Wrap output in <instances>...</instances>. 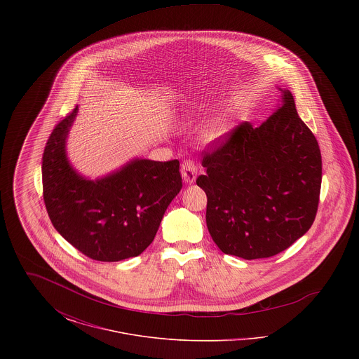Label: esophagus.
I'll return each instance as SVG.
<instances>
[{
    "mask_svg": "<svg viewBox=\"0 0 359 359\" xmlns=\"http://www.w3.org/2000/svg\"><path fill=\"white\" fill-rule=\"evenodd\" d=\"M198 175V167L195 165V163L192 160H186L182 164V176L187 183H194Z\"/></svg>",
    "mask_w": 359,
    "mask_h": 359,
    "instance_id": "1",
    "label": "esophagus"
}]
</instances>
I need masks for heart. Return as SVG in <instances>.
I'll return each instance as SVG.
<instances>
[{"mask_svg": "<svg viewBox=\"0 0 359 359\" xmlns=\"http://www.w3.org/2000/svg\"><path fill=\"white\" fill-rule=\"evenodd\" d=\"M226 130H227V123H226L224 121H218L217 123H214V125L208 129L205 137H207L208 140H211V141H212V140H219V138H222V137L224 136Z\"/></svg>", "mask_w": 359, "mask_h": 359, "instance_id": "heart-1", "label": "heart"}]
</instances>
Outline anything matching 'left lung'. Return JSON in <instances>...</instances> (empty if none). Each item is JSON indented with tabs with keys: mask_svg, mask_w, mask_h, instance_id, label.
I'll return each instance as SVG.
<instances>
[{
	"mask_svg": "<svg viewBox=\"0 0 359 359\" xmlns=\"http://www.w3.org/2000/svg\"><path fill=\"white\" fill-rule=\"evenodd\" d=\"M205 223L224 255L245 259L281 253L315 221L322 186L318 141L299 117L290 90L258 128L242 122L202 152Z\"/></svg>",
	"mask_w": 359,
	"mask_h": 359,
	"instance_id": "8db88e82",
	"label": "left lung"
}]
</instances>
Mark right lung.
Here are the masks:
<instances>
[{"label": "right lung", "mask_w": 359, "mask_h": 359, "mask_svg": "<svg viewBox=\"0 0 359 359\" xmlns=\"http://www.w3.org/2000/svg\"><path fill=\"white\" fill-rule=\"evenodd\" d=\"M78 106L52 130L43 154V198L59 234L88 258L116 262L140 256L182 189L179 160L136 158L102 179L69 165L66 138Z\"/></svg>", "instance_id": "obj_1"}]
</instances>
